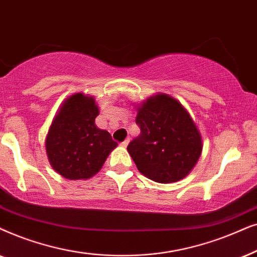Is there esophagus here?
Segmentation results:
<instances>
[{
    "label": "esophagus",
    "instance_id": "esophagus-1",
    "mask_svg": "<svg viewBox=\"0 0 257 257\" xmlns=\"http://www.w3.org/2000/svg\"><path fill=\"white\" fill-rule=\"evenodd\" d=\"M129 141H131V139H129V138H128V139H125L124 141H123V142L121 143V146H122V147H126V146H128Z\"/></svg>",
    "mask_w": 257,
    "mask_h": 257
}]
</instances>
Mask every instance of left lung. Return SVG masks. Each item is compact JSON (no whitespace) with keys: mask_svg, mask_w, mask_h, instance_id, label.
Masks as SVG:
<instances>
[{"mask_svg":"<svg viewBox=\"0 0 257 257\" xmlns=\"http://www.w3.org/2000/svg\"><path fill=\"white\" fill-rule=\"evenodd\" d=\"M141 135L128 153L139 172L159 183H172L189 174L202 153V138L187 109L176 98L156 94L138 108Z\"/></svg>","mask_w":257,"mask_h":257,"instance_id":"left-lung-1","label":"left lung"}]
</instances>
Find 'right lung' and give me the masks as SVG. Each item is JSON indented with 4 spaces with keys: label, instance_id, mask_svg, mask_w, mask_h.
Listing matches in <instances>:
<instances>
[{
    "label": "right lung",
    "instance_id": "1",
    "mask_svg": "<svg viewBox=\"0 0 257 257\" xmlns=\"http://www.w3.org/2000/svg\"><path fill=\"white\" fill-rule=\"evenodd\" d=\"M93 96L77 93L63 101L49 126L46 152L50 166L68 180H87L100 172L117 143L95 124Z\"/></svg>",
    "mask_w": 257,
    "mask_h": 257
}]
</instances>
